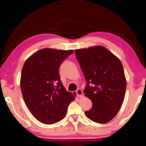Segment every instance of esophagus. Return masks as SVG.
<instances>
[{"mask_svg": "<svg viewBox=\"0 0 146 146\" xmlns=\"http://www.w3.org/2000/svg\"><path fill=\"white\" fill-rule=\"evenodd\" d=\"M76 95L78 97H83V91L81 89H78L76 91Z\"/></svg>", "mask_w": 146, "mask_h": 146, "instance_id": "esophagus-1", "label": "esophagus"}]
</instances>
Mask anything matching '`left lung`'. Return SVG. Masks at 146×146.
Masks as SVG:
<instances>
[{"mask_svg":"<svg viewBox=\"0 0 146 146\" xmlns=\"http://www.w3.org/2000/svg\"><path fill=\"white\" fill-rule=\"evenodd\" d=\"M75 53L88 83L84 95L93 104L85 115L95 122H109L124 100L127 83L122 62L102 46L77 49ZM90 83L93 86H88Z\"/></svg>","mask_w":146,"mask_h":146,"instance_id":"left-lung-1","label":"left lung"}]
</instances>
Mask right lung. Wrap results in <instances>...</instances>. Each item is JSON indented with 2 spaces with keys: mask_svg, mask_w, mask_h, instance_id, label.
I'll return each mask as SVG.
<instances>
[{
  "mask_svg": "<svg viewBox=\"0 0 146 146\" xmlns=\"http://www.w3.org/2000/svg\"><path fill=\"white\" fill-rule=\"evenodd\" d=\"M73 49L44 48L26 59L22 69L21 85L26 105L33 117L46 124L63 119L76 93L69 92L60 81L61 63Z\"/></svg>",
  "mask_w": 146,
  "mask_h": 146,
  "instance_id": "obj_1",
  "label": "right lung"
}]
</instances>
